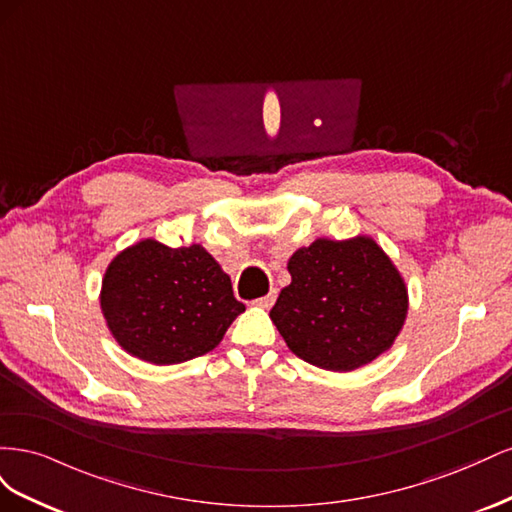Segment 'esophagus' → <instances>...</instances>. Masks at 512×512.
Instances as JSON below:
<instances>
[{"label": "esophagus", "instance_id": "1", "mask_svg": "<svg viewBox=\"0 0 512 512\" xmlns=\"http://www.w3.org/2000/svg\"><path fill=\"white\" fill-rule=\"evenodd\" d=\"M275 299H277V290H275V288H271V290L265 294V297H260V299H258V305H260V307H265V309H269V307L275 303Z\"/></svg>", "mask_w": 512, "mask_h": 512}]
</instances>
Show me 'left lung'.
Here are the masks:
<instances>
[{
  "label": "left lung",
  "mask_w": 512,
  "mask_h": 512,
  "mask_svg": "<svg viewBox=\"0 0 512 512\" xmlns=\"http://www.w3.org/2000/svg\"><path fill=\"white\" fill-rule=\"evenodd\" d=\"M271 320L299 359L329 371L359 369L393 346L408 316L404 277L365 235L316 239L288 260Z\"/></svg>",
  "instance_id": "1"
}]
</instances>
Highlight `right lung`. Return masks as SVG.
<instances>
[{
    "label": "right lung",
    "instance_id": "add662e5",
    "mask_svg": "<svg viewBox=\"0 0 512 512\" xmlns=\"http://www.w3.org/2000/svg\"><path fill=\"white\" fill-rule=\"evenodd\" d=\"M100 307L115 342L136 359L177 365L211 352L245 305L203 245L143 239L106 267Z\"/></svg>",
    "mask_w": 512,
    "mask_h": 512
}]
</instances>
